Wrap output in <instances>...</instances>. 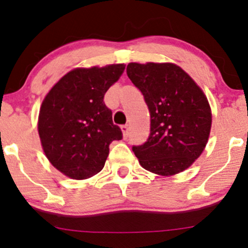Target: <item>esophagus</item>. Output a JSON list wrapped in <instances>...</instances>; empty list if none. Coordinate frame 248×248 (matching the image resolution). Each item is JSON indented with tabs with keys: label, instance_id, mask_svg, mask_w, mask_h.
Wrapping results in <instances>:
<instances>
[{
	"label": "esophagus",
	"instance_id": "34e87169",
	"mask_svg": "<svg viewBox=\"0 0 248 248\" xmlns=\"http://www.w3.org/2000/svg\"><path fill=\"white\" fill-rule=\"evenodd\" d=\"M122 129V133H124V139H127L128 135H129V126L128 124H124V126L121 127Z\"/></svg>",
	"mask_w": 248,
	"mask_h": 248
}]
</instances>
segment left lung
I'll return each mask as SVG.
<instances>
[{"label": "left lung", "mask_w": 248, "mask_h": 248, "mask_svg": "<svg viewBox=\"0 0 248 248\" xmlns=\"http://www.w3.org/2000/svg\"><path fill=\"white\" fill-rule=\"evenodd\" d=\"M127 75L150 113L149 138L133 146L142 168L162 176L187 169L203 153L211 129V108L203 91L171 62H129Z\"/></svg>", "instance_id": "obj_1"}]
</instances>
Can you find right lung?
I'll return each mask as SVG.
<instances>
[{
    "label": "right lung",
    "instance_id": "right-lung-1",
    "mask_svg": "<svg viewBox=\"0 0 248 248\" xmlns=\"http://www.w3.org/2000/svg\"><path fill=\"white\" fill-rule=\"evenodd\" d=\"M124 64L75 69L50 90L42 102L38 133L47 160L73 179H86L104 168L109 144L121 140L105 93L119 80Z\"/></svg>",
    "mask_w": 248,
    "mask_h": 248
}]
</instances>
